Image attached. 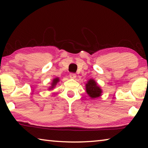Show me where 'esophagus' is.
I'll list each match as a JSON object with an SVG mask.
<instances>
[{"mask_svg": "<svg viewBox=\"0 0 148 148\" xmlns=\"http://www.w3.org/2000/svg\"><path fill=\"white\" fill-rule=\"evenodd\" d=\"M69 76L72 79H75L76 77V74H74V73H71L69 75Z\"/></svg>", "mask_w": 148, "mask_h": 148, "instance_id": "esophagus-1", "label": "esophagus"}]
</instances>
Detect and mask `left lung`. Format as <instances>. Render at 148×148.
<instances>
[{
    "label": "left lung",
    "instance_id": "8db88e82",
    "mask_svg": "<svg viewBox=\"0 0 148 148\" xmlns=\"http://www.w3.org/2000/svg\"><path fill=\"white\" fill-rule=\"evenodd\" d=\"M86 92L91 99H97L101 96L102 92L101 87L93 79H90L86 85Z\"/></svg>",
    "mask_w": 148,
    "mask_h": 148
}]
</instances>
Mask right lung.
<instances>
[{
	"label": "right lung",
	"mask_w": 148,
	"mask_h": 148,
	"mask_svg": "<svg viewBox=\"0 0 148 148\" xmlns=\"http://www.w3.org/2000/svg\"><path fill=\"white\" fill-rule=\"evenodd\" d=\"M59 82V77H56V78H54V79H53V81H52L51 86L49 87V90L53 89L54 88V87H55V86H56L57 84Z\"/></svg>",
	"instance_id": "add662e5"
}]
</instances>
